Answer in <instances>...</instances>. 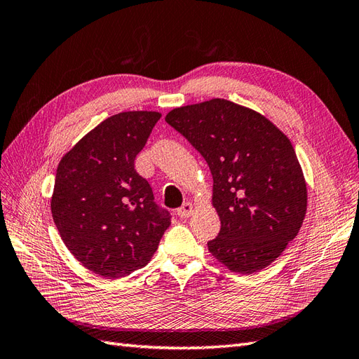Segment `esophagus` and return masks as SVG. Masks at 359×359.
Here are the masks:
<instances>
[{
  "instance_id": "esophagus-1",
  "label": "esophagus",
  "mask_w": 359,
  "mask_h": 359,
  "mask_svg": "<svg viewBox=\"0 0 359 359\" xmlns=\"http://www.w3.org/2000/svg\"><path fill=\"white\" fill-rule=\"evenodd\" d=\"M192 213H194V206H192V203H189V201L183 203L182 206L177 209V215L180 218H188V217H191Z\"/></svg>"
}]
</instances>
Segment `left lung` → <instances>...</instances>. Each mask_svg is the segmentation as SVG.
Wrapping results in <instances>:
<instances>
[{
	"label": "left lung",
	"mask_w": 359,
	"mask_h": 359,
	"mask_svg": "<svg viewBox=\"0 0 359 359\" xmlns=\"http://www.w3.org/2000/svg\"><path fill=\"white\" fill-rule=\"evenodd\" d=\"M165 121L210 168L221 219L210 254L236 273L269 266L306 213V183L290 140L257 111L225 99L174 108Z\"/></svg>",
	"instance_id": "left-lung-1"
}]
</instances>
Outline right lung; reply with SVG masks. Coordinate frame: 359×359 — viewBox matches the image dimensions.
Returning a JSON list of instances; mask_svg holds the SVG:
<instances>
[{
  "label": "right lung",
  "mask_w": 359,
  "mask_h": 359,
  "mask_svg": "<svg viewBox=\"0 0 359 359\" xmlns=\"http://www.w3.org/2000/svg\"><path fill=\"white\" fill-rule=\"evenodd\" d=\"M161 114L128 111L111 116L61 158L50 212L67 250L107 280L144 268L170 224L135 170Z\"/></svg>",
  "instance_id": "1"
}]
</instances>
